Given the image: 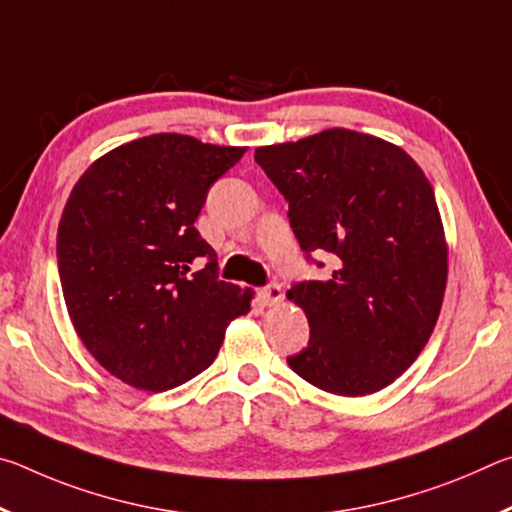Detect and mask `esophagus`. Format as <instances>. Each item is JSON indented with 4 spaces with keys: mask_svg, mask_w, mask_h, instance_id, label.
I'll return each mask as SVG.
<instances>
[{
    "mask_svg": "<svg viewBox=\"0 0 512 512\" xmlns=\"http://www.w3.org/2000/svg\"><path fill=\"white\" fill-rule=\"evenodd\" d=\"M282 298H284V293H282V287H280V284H268V287L259 289V302H262L264 307H275V305H280Z\"/></svg>",
    "mask_w": 512,
    "mask_h": 512,
    "instance_id": "esophagus-1",
    "label": "esophagus"
}]
</instances>
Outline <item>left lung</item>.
<instances>
[{
	"mask_svg": "<svg viewBox=\"0 0 512 512\" xmlns=\"http://www.w3.org/2000/svg\"><path fill=\"white\" fill-rule=\"evenodd\" d=\"M255 160L289 201L300 248L334 262L327 280L287 291L311 327L291 370L332 395L381 391L418 359L443 307L447 241L431 183L400 146L348 128L259 146Z\"/></svg>",
	"mask_w": 512,
	"mask_h": 512,
	"instance_id": "left-lung-1",
	"label": "left lung"
}]
</instances>
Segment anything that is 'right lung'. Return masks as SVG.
Here are the masks:
<instances>
[{"label": "right lung", "instance_id": "1", "mask_svg": "<svg viewBox=\"0 0 512 512\" xmlns=\"http://www.w3.org/2000/svg\"><path fill=\"white\" fill-rule=\"evenodd\" d=\"M244 153L178 133L140 137L94 160L67 198L56 241L67 314L92 357L137 391L210 368L225 327L250 311L255 291L216 280L214 248L194 228Z\"/></svg>", "mask_w": 512, "mask_h": 512}]
</instances>
